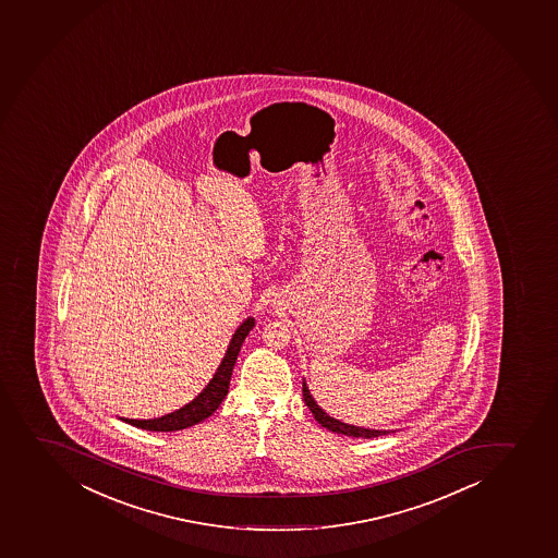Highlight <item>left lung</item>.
<instances>
[{
  "instance_id": "obj_1",
  "label": "left lung",
  "mask_w": 558,
  "mask_h": 558,
  "mask_svg": "<svg viewBox=\"0 0 558 558\" xmlns=\"http://www.w3.org/2000/svg\"><path fill=\"white\" fill-rule=\"evenodd\" d=\"M302 393H304V401L307 404V409L311 410V414L315 415V420L324 426V428H328V430L337 432V434H342V436L348 437H379L388 434V430H369V428H361V426L345 425V423H340V421L333 420V417H329L326 412H324L318 404H316L315 399L310 393V388L307 385H302Z\"/></svg>"
}]
</instances>
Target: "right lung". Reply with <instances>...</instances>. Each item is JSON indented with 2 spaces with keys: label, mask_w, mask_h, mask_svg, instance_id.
Instances as JSON below:
<instances>
[{
  "label": "right lung",
  "mask_w": 558,
  "mask_h": 558,
  "mask_svg": "<svg viewBox=\"0 0 558 558\" xmlns=\"http://www.w3.org/2000/svg\"><path fill=\"white\" fill-rule=\"evenodd\" d=\"M254 328V318H247L245 323L235 329L230 340L229 350L225 353L223 361L219 364L218 372L214 375L213 380L208 383L207 388L194 399V401L184 404L183 409L175 410L172 414L162 415L157 420H122L130 425L143 428V430L151 432H175L189 428V426L197 425L203 420H207L208 415H213L218 410L219 404L223 401L225 396L229 393L230 377L234 369L235 359L242 350L243 340L247 337L248 331Z\"/></svg>",
  "instance_id": "obj_1"
}]
</instances>
